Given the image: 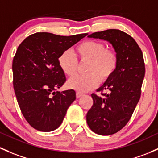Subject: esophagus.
Here are the masks:
<instances>
[{"instance_id":"obj_1","label":"esophagus","mask_w":158,"mask_h":158,"mask_svg":"<svg viewBox=\"0 0 158 158\" xmlns=\"http://www.w3.org/2000/svg\"><path fill=\"white\" fill-rule=\"evenodd\" d=\"M82 95H83V94H82V93H80V92H76V98H79L82 97Z\"/></svg>"}]
</instances>
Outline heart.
I'll return each mask as SVG.
<instances>
[{"label": "heart", "instance_id": "obj_1", "mask_svg": "<svg viewBox=\"0 0 158 158\" xmlns=\"http://www.w3.org/2000/svg\"><path fill=\"white\" fill-rule=\"evenodd\" d=\"M76 54L82 61L89 60L86 75H76L69 79V89L79 92H86L98 86L99 78L106 81L115 72L118 63L117 55L114 51L107 49L101 41L89 40L79 44L76 48ZM58 64L63 72L69 76L76 73L78 60L71 51H66L58 58Z\"/></svg>", "mask_w": 158, "mask_h": 158}]
</instances>
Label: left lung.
<instances>
[{"mask_svg": "<svg viewBox=\"0 0 158 158\" xmlns=\"http://www.w3.org/2000/svg\"><path fill=\"white\" fill-rule=\"evenodd\" d=\"M88 37L109 41L118 58L115 72L98 89L109 93L92 94L93 105L86 115L94 133L112 135L127 125L140 98L145 73L143 54L133 38L119 29L98 31Z\"/></svg>", "mask_w": 158, "mask_h": 158, "instance_id": "8db88e82", "label": "left lung"}]
</instances>
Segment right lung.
Returning <instances> with one entry per match:
<instances>
[{
    "instance_id": "add662e5",
    "label": "right lung",
    "mask_w": 158,
    "mask_h": 158,
    "mask_svg": "<svg viewBox=\"0 0 158 158\" xmlns=\"http://www.w3.org/2000/svg\"><path fill=\"white\" fill-rule=\"evenodd\" d=\"M87 35L37 32L18 47L13 60V88L23 117L34 129L41 132L57 129L76 100L73 89L56 92L66 82L58 58Z\"/></svg>"
}]
</instances>
